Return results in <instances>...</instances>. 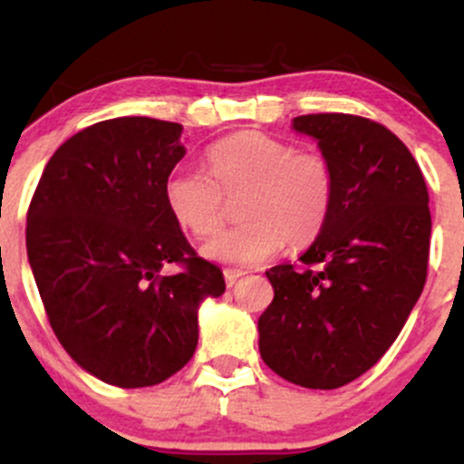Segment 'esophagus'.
<instances>
[{
  "label": "esophagus",
  "mask_w": 464,
  "mask_h": 464,
  "mask_svg": "<svg viewBox=\"0 0 464 464\" xmlns=\"http://www.w3.org/2000/svg\"><path fill=\"white\" fill-rule=\"evenodd\" d=\"M246 273H244V270H237V268H225V281H227V285L231 287L233 284H236V281L239 279V276H244Z\"/></svg>",
  "instance_id": "1"
}]
</instances>
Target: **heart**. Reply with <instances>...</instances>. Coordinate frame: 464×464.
<instances>
[{"label": "heart", "mask_w": 464, "mask_h": 464, "mask_svg": "<svg viewBox=\"0 0 464 464\" xmlns=\"http://www.w3.org/2000/svg\"><path fill=\"white\" fill-rule=\"evenodd\" d=\"M209 174L177 168L163 183L165 207L179 227L207 237L222 225L227 200L242 198V225L216 233L202 255L231 266H255L287 244L305 246L321 236L335 200L334 165L318 150L246 130L207 150Z\"/></svg>", "instance_id": "1"}]
</instances>
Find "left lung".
<instances>
[{
	"mask_svg": "<svg viewBox=\"0 0 464 464\" xmlns=\"http://www.w3.org/2000/svg\"><path fill=\"white\" fill-rule=\"evenodd\" d=\"M334 165L332 216L301 255L266 276L275 299L259 316V353L276 375L332 391L358 380L406 324L430 257V196L419 163L386 126L347 113L301 115Z\"/></svg>",
	"mask_w": 464,
	"mask_h": 464,
	"instance_id": "left-lung-1",
	"label": "left lung"
}]
</instances>
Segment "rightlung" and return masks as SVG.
<instances>
[{
	"label": "right lung",
	"instance_id": "1",
	"mask_svg": "<svg viewBox=\"0 0 464 464\" xmlns=\"http://www.w3.org/2000/svg\"><path fill=\"white\" fill-rule=\"evenodd\" d=\"M183 126L115 117L76 132L47 161L28 209L25 246L58 343L120 388L161 384L198 344V305L225 292L165 207L185 157ZM177 263V276H163Z\"/></svg>",
	"mask_w": 464,
	"mask_h": 464
}]
</instances>
